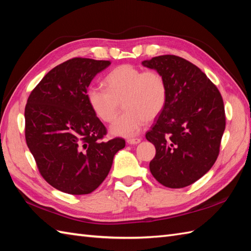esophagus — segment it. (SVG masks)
<instances>
[{
	"label": "esophagus",
	"instance_id": "esophagus-1",
	"mask_svg": "<svg viewBox=\"0 0 251 251\" xmlns=\"http://www.w3.org/2000/svg\"><path fill=\"white\" fill-rule=\"evenodd\" d=\"M141 142V139L140 138H130V139H127V143L128 144H138Z\"/></svg>",
	"mask_w": 251,
	"mask_h": 251
}]
</instances>
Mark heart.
Masks as SVG:
<instances>
[{"instance_id":"b5f03b06","label":"heart","mask_w":251,"mask_h":251,"mask_svg":"<svg viewBox=\"0 0 251 251\" xmlns=\"http://www.w3.org/2000/svg\"><path fill=\"white\" fill-rule=\"evenodd\" d=\"M107 89L90 85L86 100L99 120L112 122L123 102L126 110L110 126L113 136L133 137L145 122L156 119L168 101V84L157 71H143L132 65H121L104 78Z\"/></svg>"}]
</instances>
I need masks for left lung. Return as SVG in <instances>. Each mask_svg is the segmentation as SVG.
Masks as SVG:
<instances>
[{
    "label": "left lung",
    "mask_w": 251,
    "mask_h": 251,
    "mask_svg": "<svg viewBox=\"0 0 251 251\" xmlns=\"http://www.w3.org/2000/svg\"><path fill=\"white\" fill-rule=\"evenodd\" d=\"M164 75L168 101L147 140L156 155L150 170L169 188H183L201 178L216 161L226 128L224 100L199 67L176 55L142 62Z\"/></svg>",
    "instance_id": "obj_1"
}]
</instances>
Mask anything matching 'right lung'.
Masks as SVG:
<instances>
[{"mask_svg": "<svg viewBox=\"0 0 251 251\" xmlns=\"http://www.w3.org/2000/svg\"><path fill=\"white\" fill-rule=\"evenodd\" d=\"M109 61L75 57L47 74L28 96L27 148L42 176L69 195L94 191L111 169L125 140L101 141L106 127L86 100V90Z\"/></svg>", "mask_w": 251, "mask_h": 251, "instance_id": "right-lung-1", "label": "right lung"}]
</instances>
